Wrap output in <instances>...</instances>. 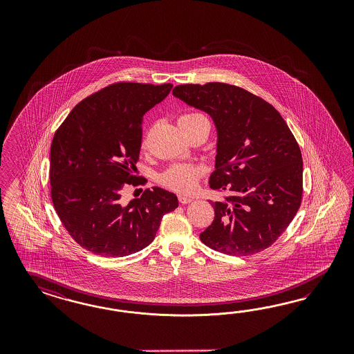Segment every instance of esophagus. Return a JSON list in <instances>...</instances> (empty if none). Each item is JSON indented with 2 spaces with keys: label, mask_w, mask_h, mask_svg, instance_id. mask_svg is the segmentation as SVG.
Here are the masks:
<instances>
[{
  "label": "esophagus",
  "mask_w": 354,
  "mask_h": 354,
  "mask_svg": "<svg viewBox=\"0 0 354 354\" xmlns=\"http://www.w3.org/2000/svg\"><path fill=\"white\" fill-rule=\"evenodd\" d=\"M192 197H187V196H179V203H180V204H189V203H192Z\"/></svg>",
  "instance_id": "esophagus-1"
}]
</instances>
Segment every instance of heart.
Wrapping results in <instances>:
<instances>
[{
	"mask_svg": "<svg viewBox=\"0 0 354 354\" xmlns=\"http://www.w3.org/2000/svg\"><path fill=\"white\" fill-rule=\"evenodd\" d=\"M201 114H184L180 119L200 118ZM203 170L196 166L179 165L174 166L169 171L162 175L161 180L167 188L179 193H191L197 187Z\"/></svg>",
	"mask_w": 354,
	"mask_h": 354,
	"instance_id": "b5f03b06",
	"label": "heart"
}]
</instances>
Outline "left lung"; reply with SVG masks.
Segmentation results:
<instances>
[{
	"mask_svg": "<svg viewBox=\"0 0 354 354\" xmlns=\"http://www.w3.org/2000/svg\"><path fill=\"white\" fill-rule=\"evenodd\" d=\"M172 96L210 115L216 131L213 189L227 191L200 239L230 256L270 247L297 213L302 157L281 115L265 100L225 83L184 84Z\"/></svg>",
	"mask_w": 354,
	"mask_h": 354,
	"instance_id": "obj_1",
	"label": "left lung"
}]
</instances>
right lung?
<instances>
[{
    "mask_svg": "<svg viewBox=\"0 0 354 354\" xmlns=\"http://www.w3.org/2000/svg\"><path fill=\"white\" fill-rule=\"evenodd\" d=\"M172 84L118 83L80 101L57 129L50 148L54 209L80 247L102 257H124L148 247L162 216L179 205L175 193L153 187L129 204L145 113Z\"/></svg>",
    "mask_w": 354,
    "mask_h": 354,
    "instance_id": "right-lung-1",
    "label": "right lung"
}]
</instances>
